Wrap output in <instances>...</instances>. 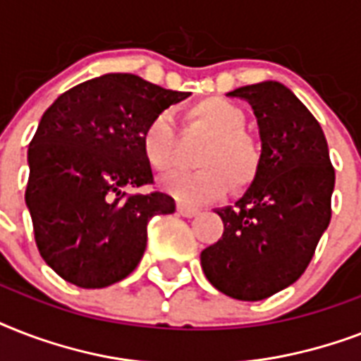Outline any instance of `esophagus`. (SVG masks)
Returning a JSON list of instances; mask_svg holds the SVG:
<instances>
[{"mask_svg": "<svg viewBox=\"0 0 361 361\" xmlns=\"http://www.w3.org/2000/svg\"><path fill=\"white\" fill-rule=\"evenodd\" d=\"M178 214L187 217V219H191V217H197L200 214V209L197 208H189V206H183V204H178Z\"/></svg>", "mask_w": 361, "mask_h": 361, "instance_id": "34e87169", "label": "esophagus"}]
</instances>
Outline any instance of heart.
<instances>
[{
    "label": "heart",
    "mask_w": 361,
    "mask_h": 361,
    "mask_svg": "<svg viewBox=\"0 0 361 361\" xmlns=\"http://www.w3.org/2000/svg\"><path fill=\"white\" fill-rule=\"evenodd\" d=\"M187 121L212 133V140L198 157L204 169L174 170L161 180L164 192L183 206H200L217 200L234 189L251 185L260 172L262 149L245 133L247 114L238 104L221 97L202 99L187 110ZM174 118L169 112L153 116L140 133V152L155 172H166L176 161Z\"/></svg>",
    "instance_id": "1"
}]
</instances>
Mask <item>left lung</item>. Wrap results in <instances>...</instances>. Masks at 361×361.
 Instances as JSON below:
<instances>
[{"mask_svg":"<svg viewBox=\"0 0 361 361\" xmlns=\"http://www.w3.org/2000/svg\"><path fill=\"white\" fill-rule=\"evenodd\" d=\"M257 116L262 164L236 206L215 209L225 225L200 252L204 275L234 300L258 302L300 279L330 225L336 170L324 130L281 82L238 87Z\"/></svg>","mask_w":361,"mask_h":361,"instance_id":"left-lung-1","label":"left lung"}]
</instances>
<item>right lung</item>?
I'll list each match as a JSON object with an SVG mask.
<instances>
[{
  "label": "right lung",
  "instance_id": "1",
  "mask_svg": "<svg viewBox=\"0 0 361 361\" xmlns=\"http://www.w3.org/2000/svg\"><path fill=\"white\" fill-rule=\"evenodd\" d=\"M189 95L110 73L71 87L42 114L27 149L25 206L41 257L67 283L125 279L146 251L149 219L176 212L164 192L125 189L153 183L142 129Z\"/></svg>",
  "mask_w": 361,
  "mask_h": 361
}]
</instances>
